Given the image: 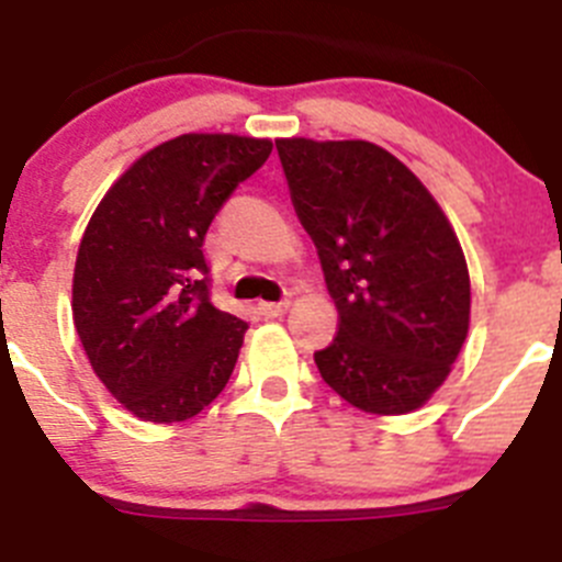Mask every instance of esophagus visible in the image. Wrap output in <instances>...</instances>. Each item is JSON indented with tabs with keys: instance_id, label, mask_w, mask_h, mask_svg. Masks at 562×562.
I'll return each instance as SVG.
<instances>
[{
	"instance_id": "obj_1",
	"label": "esophagus",
	"mask_w": 562,
	"mask_h": 562,
	"mask_svg": "<svg viewBox=\"0 0 562 562\" xmlns=\"http://www.w3.org/2000/svg\"><path fill=\"white\" fill-rule=\"evenodd\" d=\"M285 311L288 302H260V305H257V313L266 318H280Z\"/></svg>"
}]
</instances>
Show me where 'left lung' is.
<instances>
[{"label": "left lung", "mask_w": 562, "mask_h": 562, "mask_svg": "<svg viewBox=\"0 0 562 562\" xmlns=\"http://www.w3.org/2000/svg\"><path fill=\"white\" fill-rule=\"evenodd\" d=\"M293 210L338 307L313 352L327 386L369 414H408L445 383L470 327L457 232L426 184L363 139H277Z\"/></svg>", "instance_id": "8db88e82"}]
</instances>
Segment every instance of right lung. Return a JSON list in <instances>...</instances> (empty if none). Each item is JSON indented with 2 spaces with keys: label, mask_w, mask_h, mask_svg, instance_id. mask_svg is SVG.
Listing matches in <instances>:
<instances>
[{
  "label": "right lung",
  "mask_w": 562,
  "mask_h": 562,
  "mask_svg": "<svg viewBox=\"0 0 562 562\" xmlns=\"http://www.w3.org/2000/svg\"><path fill=\"white\" fill-rule=\"evenodd\" d=\"M269 139L181 134L111 184L80 240L72 318L94 375L145 423H181L229 381L246 322L210 300L204 237Z\"/></svg>",
  "instance_id": "add662e5"
}]
</instances>
